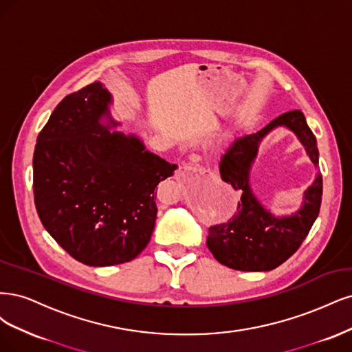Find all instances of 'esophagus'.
<instances>
[{
  "mask_svg": "<svg viewBox=\"0 0 352 352\" xmlns=\"http://www.w3.org/2000/svg\"><path fill=\"white\" fill-rule=\"evenodd\" d=\"M184 171H190V173H196L199 171V166L195 164H186L184 166L179 168V173H184Z\"/></svg>",
  "mask_w": 352,
  "mask_h": 352,
  "instance_id": "obj_1",
  "label": "esophagus"
}]
</instances>
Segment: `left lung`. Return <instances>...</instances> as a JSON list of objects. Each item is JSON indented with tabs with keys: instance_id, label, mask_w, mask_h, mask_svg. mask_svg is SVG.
I'll use <instances>...</instances> for the list:
<instances>
[{
	"instance_id": "1",
	"label": "left lung",
	"mask_w": 352,
	"mask_h": 352,
	"mask_svg": "<svg viewBox=\"0 0 352 352\" xmlns=\"http://www.w3.org/2000/svg\"><path fill=\"white\" fill-rule=\"evenodd\" d=\"M278 127H287L296 134L311 162L319 165L316 138L298 109L276 117L254 134L238 138L222 155L221 178L235 190H241V200L228 222L210 226L206 245L219 263L235 270L266 272L282 265L298 250L320 210L323 181L319 173L304 191L301 208L288 217H275L254 196L250 169L258 144Z\"/></svg>"
}]
</instances>
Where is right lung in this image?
<instances>
[{"mask_svg":"<svg viewBox=\"0 0 352 352\" xmlns=\"http://www.w3.org/2000/svg\"><path fill=\"white\" fill-rule=\"evenodd\" d=\"M112 96L95 82L67 95L38 135L33 195L54 240L87 266H114L149 243L155 188L177 169L138 135L111 131ZM107 119V124L101 122Z\"/></svg>","mask_w":352,"mask_h":352,"instance_id":"add662e5","label":"right lung"}]
</instances>
